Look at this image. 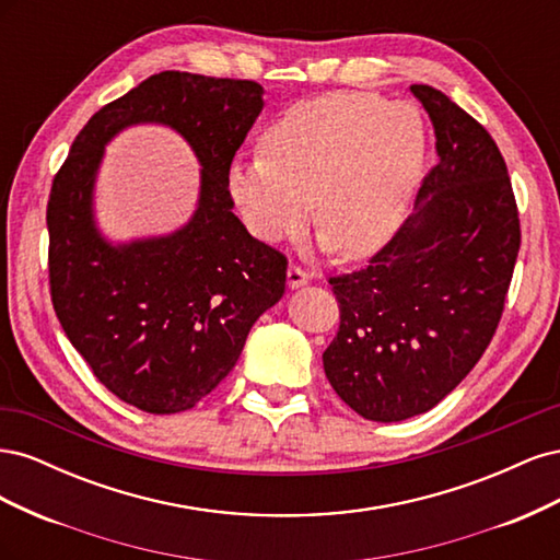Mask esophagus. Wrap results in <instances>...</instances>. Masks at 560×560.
I'll list each match as a JSON object with an SVG mask.
<instances>
[{
	"label": "esophagus",
	"instance_id": "34e87169",
	"mask_svg": "<svg viewBox=\"0 0 560 560\" xmlns=\"http://www.w3.org/2000/svg\"><path fill=\"white\" fill-rule=\"evenodd\" d=\"M308 280H311V273H308L306 268H301L299 264H292L290 270H287V282H290L292 290H296V287L308 284Z\"/></svg>",
	"mask_w": 560,
	"mask_h": 560
}]
</instances>
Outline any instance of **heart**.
<instances>
[{
	"label": "heart",
	"instance_id": "obj_1",
	"mask_svg": "<svg viewBox=\"0 0 560 560\" xmlns=\"http://www.w3.org/2000/svg\"><path fill=\"white\" fill-rule=\"evenodd\" d=\"M425 159L411 105L336 91L282 112L261 151L229 163V194L245 229L264 243L296 235L315 208L329 249L364 257L401 222Z\"/></svg>",
	"mask_w": 560,
	"mask_h": 560
}]
</instances>
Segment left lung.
I'll list each match as a JSON object with an SVG mask.
<instances>
[{"label": "left lung", "mask_w": 560, "mask_h": 560, "mask_svg": "<svg viewBox=\"0 0 560 560\" xmlns=\"http://www.w3.org/2000/svg\"><path fill=\"white\" fill-rule=\"evenodd\" d=\"M411 91L432 118L439 159L416 214L364 268L329 278L341 322L322 354L336 395L378 422L430 411L481 360L521 247L495 140L442 91Z\"/></svg>", "instance_id": "left-lung-1"}]
</instances>
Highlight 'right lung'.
<instances>
[{
	"mask_svg": "<svg viewBox=\"0 0 560 560\" xmlns=\"http://www.w3.org/2000/svg\"><path fill=\"white\" fill-rule=\"evenodd\" d=\"M247 79L167 70L95 112L79 130L46 206L48 287L70 343L135 409L189 411L238 362L257 317L284 294L287 257L235 217L226 171L264 107ZM184 133L203 165L192 222L165 240L112 248L92 224L104 144L132 122Z\"/></svg>",
	"mask_w": 560,
	"mask_h": 560,
	"instance_id": "obj_1",
	"label": "right lung"
}]
</instances>
